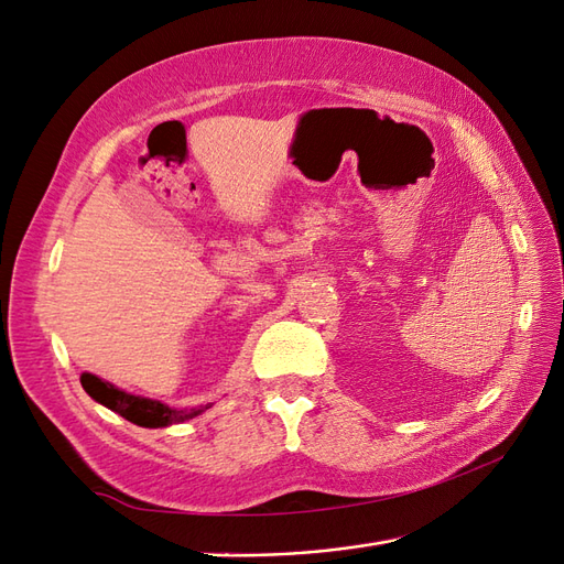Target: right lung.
<instances>
[{"label":"right lung","mask_w":564,"mask_h":564,"mask_svg":"<svg viewBox=\"0 0 564 564\" xmlns=\"http://www.w3.org/2000/svg\"><path fill=\"white\" fill-rule=\"evenodd\" d=\"M79 381H82V388L87 390L96 402L106 404L119 416H124L127 421L141 425V429H164V425L195 419L197 414L204 412V409L212 406V404H204V406H193V409H174V406H166L158 400L131 395V392L119 390L112 383L100 381L98 377H94V373H82Z\"/></svg>","instance_id":"right-lung-1"}]
</instances>
